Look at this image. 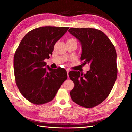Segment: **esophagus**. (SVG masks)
I'll return each mask as SVG.
<instances>
[{"label":"esophagus","mask_w":132,"mask_h":132,"mask_svg":"<svg viewBox=\"0 0 132 132\" xmlns=\"http://www.w3.org/2000/svg\"><path fill=\"white\" fill-rule=\"evenodd\" d=\"M66 71H67V76L69 77V72H70V70L69 69H66Z\"/></svg>","instance_id":"1"}]
</instances>
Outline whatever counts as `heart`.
Masks as SVG:
<instances>
[{"label": "heart", "mask_w": 132, "mask_h": 132, "mask_svg": "<svg viewBox=\"0 0 132 132\" xmlns=\"http://www.w3.org/2000/svg\"><path fill=\"white\" fill-rule=\"evenodd\" d=\"M69 40H75V39H73V38H72V39H69Z\"/></svg>", "instance_id": "obj_1"}]
</instances>
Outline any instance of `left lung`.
<instances>
[{
	"label": "left lung",
	"instance_id": "left-lung-1",
	"mask_svg": "<svg viewBox=\"0 0 132 132\" xmlns=\"http://www.w3.org/2000/svg\"><path fill=\"white\" fill-rule=\"evenodd\" d=\"M69 32L81 44V61L90 66L84 74L76 71L69 73L74 82L70 95L73 102L90 108L98 105L109 95L117 77V52L107 36L92 28H72Z\"/></svg>",
	"mask_w": 132,
	"mask_h": 132
}]
</instances>
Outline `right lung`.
<instances>
[{
	"instance_id": "1",
	"label": "right lung",
	"mask_w": 132,
	"mask_h": 132,
	"mask_svg": "<svg viewBox=\"0 0 132 132\" xmlns=\"http://www.w3.org/2000/svg\"><path fill=\"white\" fill-rule=\"evenodd\" d=\"M69 27L45 26L35 28L22 39L14 56V71L16 86L30 102L41 105L53 99L67 79L65 69L50 68L44 61L52 55L57 40Z\"/></svg>"
}]
</instances>
